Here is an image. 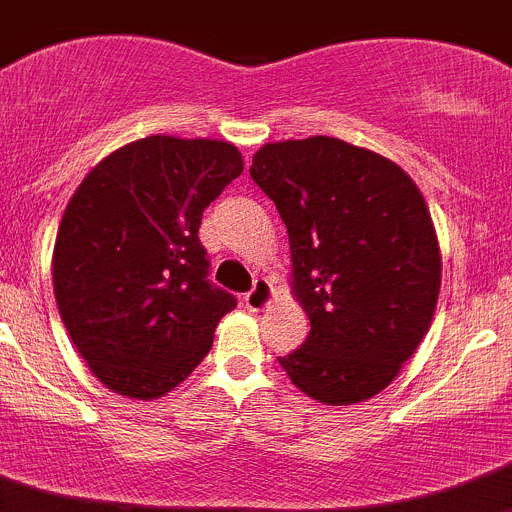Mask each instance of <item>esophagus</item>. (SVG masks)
Here are the masks:
<instances>
[{"label":"esophagus","mask_w":512,"mask_h":512,"mask_svg":"<svg viewBox=\"0 0 512 512\" xmlns=\"http://www.w3.org/2000/svg\"><path fill=\"white\" fill-rule=\"evenodd\" d=\"M272 300H275V290H272L270 282L262 280V277L260 280H255V287L245 295V305L250 307L252 312L265 310V307H270Z\"/></svg>","instance_id":"obj_1"}]
</instances>
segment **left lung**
I'll use <instances>...</instances> for the list:
<instances>
[{"label": "left lung", "mask_w": 512, "mask_h": 512, "mask_svg": "<svg viewBox=\"0 0 512 512\" xmlns=\"http://www.w3.org/2000/svg\"><path fill=\"white\" fill-rule=\"evenodd\" d=\"M250 177L285 222L292 295L310 320L282 370L317 403H365L438 305L443 257L423 192L388 157L322 135L260 147Z\"/></svg>", "instance_id": "1"}]
</instances>
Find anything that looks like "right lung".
Returning a JSON list of instances; mask_svg holds the SVG:
<instances>
[{
  "mask_svg": "<svg viewBox=\"0 0 512 512\" xmlns=\"http://www.w3.org/2000/svg\"><path fill=\"white\" fill-rule=\"evenodd\" d=\"M222 140L150 135L109 152L67 202L54 300L74 347L112 393L155 400L210 352L237 305L207 280L202 212L242 175Z\"/></svg>",
  "mask_w": 512,
  "mask_h": 512,
  "instance_id": "obj_1",
  "label": "right lung"
}]
</instances>
